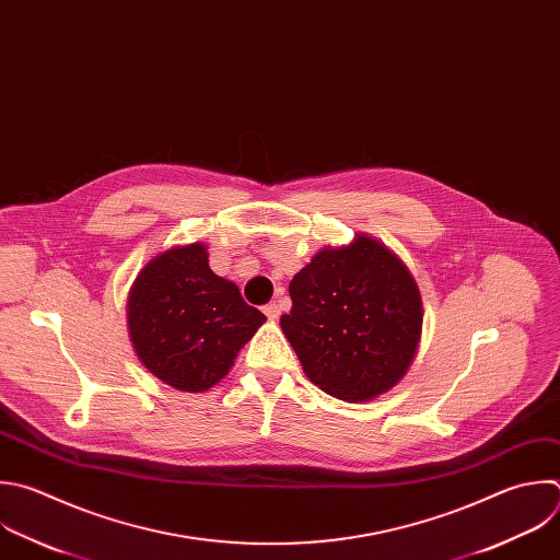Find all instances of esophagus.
I'll list each match as a JSON object with an SVG mask.
<instances>
[{
  "instance_id": "esophagus-1",
  "label": "esophagus",
  "mask_w": 560,
  "mask_h": 560,
  "mask_svg": "<svg viewBox=\"0 0 560 560\" xmlns=\"http://www.w3.org/2000/svg\"><path fill=\"white\" fill-rule=\"evenodd\" d=\"M264 314H266L270 320H277V318H279V314H281V310H279V305H277V303H268V305L264 307Z\"/></svg>"
}]
</instances>
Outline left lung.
Instances as JSON below:
<instances>
[{
	"label": "left lung",
	"mask_w": 560,
	"mask_h": 560,
	"mask_svg": "<svg viewBox=\"0 0 560 560\" xmlns=\"http://www.w3.org/2000/svg\"><path fill=\"white\" fill-rule=\"evenodd\" d=\"M290 299L281 329L325 394L366 402L407 376L422 338V296L383 242L355 233L347 246L320 248L290 281Z\"/></svg>",
	"instance_id": "8db88e82"
}]
</instances>
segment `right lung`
<instances>
[{
	"label": "right lung",
	"instance_id": "obj_1",
	"mask_svg": "<svg viewBox=\"0 0 560 560\" xmlns=\"http://www.w3.org/2000/svg\"><path fill=\"white\" fill-rule=\"evenodd\" d=\"M266 323L240 288L218 277L194 242L149 259L127 296V329L142 366L164 385L202 394L229 376L240 349Z\"/></svg>",
	"mask_w": 560,
	"mask_h": 560
}]
</instances>
